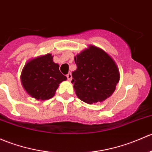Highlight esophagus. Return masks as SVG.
I'll return each mask as SVG.
<instances>
[{"label": "esophagus", "instance_id": "esophagus-1", "mask_svg": "<svg viewBox=\"0 0 152 152\" xmlns=\"http://www.w3.org/2000/svg\"><path fill=\"white\" fill-rule=\"evenodd\" d=\"M67 76V79H68V81H71V79H72V76H71V72H69V73H68V74L66 75Z\"/></svg>", "mask_w": 152, "mask_h": 152}]
</instances>
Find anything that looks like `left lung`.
Returning <instances> with one entry per match:
<instances>
[{
    "label": "left lung",
    "instance_id": "obj_1",
    "mask_svg": "<svg viewBox=\"0 0 152 152\" xmlns=\"http://www.w3.org/2000/svg\"><path fill=\"white\" fill-rule=\"evenodd\" d=\"M77 65L71 82L80 100L88 104L102 102L111 96L119 81L116 63L106 52L90 46L74 58Z\"/></svg>",
    "mask_w": 152,
    "mask_h": 152
}]
</instances>
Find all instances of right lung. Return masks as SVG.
Returning <instances> with one entry per match:
<instances>
[{
  "instance_id": "obj_1",
  "label": "right lung",
  "mask_w": 152,
  "mask_h": 152,
  "mask_svg": "<svg viewBox=\"0 0 152 152\" xmlns=\"http://www.w3.org/2000/svg\"><path fill=\"white\" fill-rule=\"evenodd\" d=\"M52 59L51 54L38 57L28 62L22 70V86L30 96L37 100L53 97L59 84L67 79Z\"/></svg>"
}]
</instances>
